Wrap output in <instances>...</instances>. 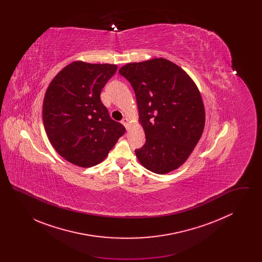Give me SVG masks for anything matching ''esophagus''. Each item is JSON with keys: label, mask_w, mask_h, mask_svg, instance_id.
Returning a JSON list of instances; mask_svg holds the SVG:
<instances>
[{"label": "esophagus", "mask_w": 262, "mask_h": 262, "mask_svg": "<svg viewBox=\"0 0 262 262\" xmlns=\"http://www.w3.org/2000/svg\"><path fill=\"white\" fill-rule=\"evenodd\" d=\"M121 123H122L123 125H125V127L126 128V130H128V129H129V122H128V120H127L126 118L123 119Z\"/></svg>", "instance_id": "34e87169"}]
</instances>
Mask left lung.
I'll use <instances>...</instances> for the list:
<instances>
[{
	"mask_svg": "<svg viewBox=\"0 0 262 262\" xmlns=\"http://www.w3.org/2000/svg\"><path fill=\"white\" fill-rule=\"evenodd\" d=\"M135 90L146 141L136 150L140 164L167 174L187 161L202 136L205 111L187 73L166 59L126 63L119 70Z\"/></svg>",
	"mask_w": 262,
	"mask_h": 262,
	"instance_id": "8db88e82",
	"label": "left lung"
}]
</instances>
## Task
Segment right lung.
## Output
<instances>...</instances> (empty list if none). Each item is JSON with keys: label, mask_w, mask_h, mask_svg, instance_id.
<instances>
[{"label": "right lung", "mask_w": 262, "mask_h": 262, "mask_svg": "<svg viewBox=\"0 0 262 262\" xmlns=\"http://www.w3.org/2000/svg\"><path fill=\"white\" fill-rule=\"evenodd\" d=\"M117 68L76 61L64 67L47 88L44 127L51 144L67 161L79 167L97 165L125 134V126L110 118L100 99Z\"/></svg>", "instance_id": "right-lung-1"}]
</instances>
